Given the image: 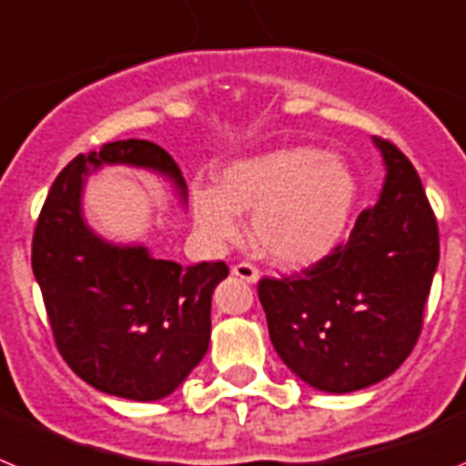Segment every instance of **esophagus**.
I'll list each match as a JSON object with an SVG mask.
<instances>
[{"instance_id":"esophagus-1","label":"esophagus","mask_w":466,"mask_h":466,"mask_svg":"<svg viewBox=\"0 0 466 466\" xmlns=\"http://www.w3.org/2000/svg\"><path fill=\"white\" fill-rule=\"evenodd\" d=\"M232 274H234V277L241 279V281H248V283H256L258 279H260L258 267H253L250 262H238V265H234Z\"/></svg>"}]
</instances>
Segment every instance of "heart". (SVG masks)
<instances>
[{"label":"heart","mask_w":466,"mask_h":466,"mask_svg":"<svg viewBox=\"0 0 466 466\" xmlns=\"http://www.w3.org/2000/svg\"><path fill=\"white\" fill-rule=\"evenodd\" d=\"M359 183L345 159L311 145L244 157L216 176V189L194 187L197 229L213 244L241 232L253 210V241L283 267H309L330 256L347 232Z\"/></svg>","instance_id":"1"}]
</instances>
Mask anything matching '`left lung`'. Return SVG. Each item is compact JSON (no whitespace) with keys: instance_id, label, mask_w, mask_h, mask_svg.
I'll use <instances>...</instances> for the list:
<instances>
[{"instance_id":"8db88e82","label":"left lung","mask_w":466,"mask_h":466,"mask_svg":"<svg viewBox=\"0 0 466 466\" xmlns=\"http://www.w3.org/2000/svg\"><path fill=\"white\" fill-rule=\"evenodd\" d=\"M375 145L387 177L347 244L302 274L258 283L281 361L330 394L370 387L406 361L439 267V228L415 166L390 140Z\"/></svg>"}]
</instances>
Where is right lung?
<instances>
[{
  "mask_svg": "<svg viewBox=\"0 0 466 466\" xmlns=\"http://www.w3.org/2000/svg\"><path fill=\"white\" fill-rule=\"evenodd\" d=\"M127 164L171 177L187 197L173 157L149 140H116L65 166L51 185L32 238V272L42 289L56 347L84 382L105 394L157 401L199 366L210 342V295L225 262L183 267L145 246H116L84 220L86 176Z\"/></svg>",
  "mask_w": 466,
  "mask_h": 466,
  "instance_id": "obj_1",
  "label": "right lung"
}]
</instances>
